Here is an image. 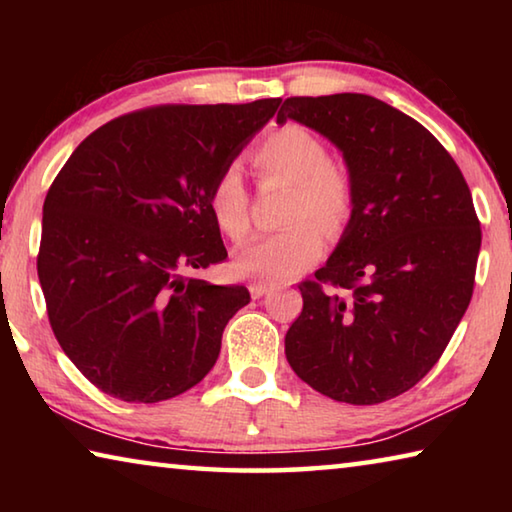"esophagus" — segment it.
Segmentation results:
<instances>
[{"instance_id": "obj_1", "label": "esophagus", "mask_w": 512, "mask_h": 512, "mask_svg": "<svg viewBox=\"0 0 512 512\" xmlns=\"http://www.w3.org/2000/svg\"><path fill=\"white\" fill-rule=\"evenodd\" d=\"M248 289H250V296H253V298H262V296H266L268 291H273L271 284H262V282H253Z\"/></svg>"}]
</instances>
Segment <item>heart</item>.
Returning a JSON list of instances; mask_svg holds the SVG:
<instances>
[{
  "label": "heart",
  "instance_id": "1",
  "mask_svg": "<svg viewBox=\"0 0 512 512\" xmlns=\"http://www.w3.org/2000/svg\"><path fill=\"white\" fill-rule=\"evenodd\" d=\"M264 178L293 185L287 210L291 225L259 237L235 259L239 275L264 282H289L316 262L325 248V228L339 232L354 207L350 173L329 162L327 144L302 126L277 128L253 155ZM214 223L225 237L244 241L250 230L248 189L237 167L219 173L210 192Z\"/></svg>",
  "mask_w": 512,
  "mask_h": 512
}]
</instances>
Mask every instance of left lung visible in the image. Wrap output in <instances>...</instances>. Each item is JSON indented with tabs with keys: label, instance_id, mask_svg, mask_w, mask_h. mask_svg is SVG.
I'll use <instances>...</instances> for the list:
<instances>
[{
	"label": "left lung",
	"instance_id": "1",
	"mask_svg": "<svg viewBox=\"0 0 512 512\" xmlns=\"http://www.w3.org/2000/svg\"><path fill=\"white\" fill-rule=\"evenodd\" d=\"M343 153L354 207L300 284L284 336L293 372L348 404H379L436 366L470 305L481 225L452 155L418 121L368 94L291 97L277 112Z\"/></svg>",
	"mask_w": 512,
	"mask_h": 512
}]
</instances>
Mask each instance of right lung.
I'll use <instances>...</instances> for the list:
<instances>
[{
    "instance_id": "right-lung-1",
    "label": "right lung",
    "mask_w": 512,
    "mask_h": 512,
    "mask_svg": "<svg viewBox=\"0 0 512 512\" xmlns=\"http://www.w3.org/2000/svg\"><path fill=\"white\" fill-rule=\"evenodd\" d=\"M277 106L131 112L85 137L51 183L40 287L60 348L99 391L171 400L219 359L223 329L250 293L185 273L228 257L212 185Z\"/></svg>"
}]
</instances>
